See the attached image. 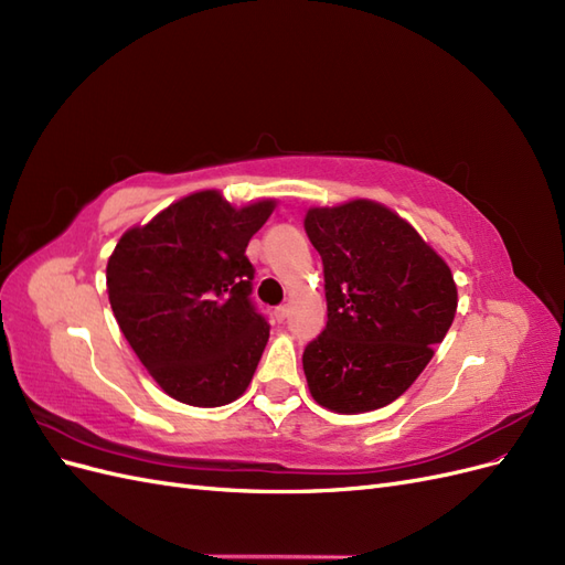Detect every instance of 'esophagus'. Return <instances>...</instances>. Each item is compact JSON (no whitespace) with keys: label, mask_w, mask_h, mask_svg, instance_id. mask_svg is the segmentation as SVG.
Segmentation results:
<instances>
[{"label":"esophagus","mask_w":565,"mask_h":565,"mask_svg":"<svg viewBox=\"0 0 565 565\" xmlns=\"http://www.w3.org/2000/svg\"><path fill=\"white\" fill-rule=\"evenodd\" d=\"M287 313H289V306H285V303H282V306H278L276 311H273V316H276V320H278V322H282V320L287 318Z\"/></svg>","instance_id":"1"}]
</instances>
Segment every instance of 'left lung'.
I'll return each instance as SVG.
<instances>
[{
    "label": "left lung",
    "instance_id": "left-lung-1",
    "mask_svg": "<svg viewBox=\"0 0 565 565\" xmlns=\"http://www.w3.org/2000/svg\"><path fill=\"white\" fill-rule=\"evenodd\" d=\"M324 273L328 324L303 349L311 396L334 413L384 407L413 386L446 339L457 287L405 218L372 200L303 218Z\"/></svg>",
    "mask_w": 565,
    "mask_h": 565
}]
</instances>
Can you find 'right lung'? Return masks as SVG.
Here are the masks:
<instances>
[{"instance_id":"obj_1","label":"right lung","mask_w":565,"mask_h":565,"mask_svg":"<svg viewBox=\"0 0 565 565\" xmlns=\"http://www.w3.org/2000/svg\"><path fill=\"white\" fill-rule=\"evenodd\" d=\"M276 202L235 210L216 191L169 204L110 254L108 299L129 347L164 393L195 407L243 396L268 341L252 301L247 243Z\"/></svg>"}]
</instances>
